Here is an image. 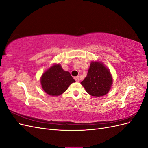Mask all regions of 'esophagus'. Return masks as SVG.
<instances>
[{"instance_id": "esophagus-1", "label": "esophagus", "mask_w": 148, "mask_h": 148, "mask_svg": "<svg viewBox=\"0 0 148 148\" xmlns=\"http://www.w3.org/2000/svg\"><path fill=\"white\" fill-rule=\"evenodd\" d=\"M75 81L77 82H79V77H75Z\"/></svg>"}]
</instances>
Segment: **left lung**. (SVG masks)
Masks as SVG:
<instances>
[{"label": "left lung", "instance_id": "8db88e82", "mask_svg": "<svg viewBox=\"0 0 148 148\" xmlns=\"http://www.w3.org/2000/svg\"><path fill=\"white\" fill-rule=\"evenodd\" d=\"M112 82L110 70L102 62L96 61L91 63L86 77L81 84L90 95L101 97L110 91Z\"/></svg>", "mask_w": 148, "mask_h": 148}]
</instances>
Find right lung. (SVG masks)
Wrapping results in <instances>:
<instances>
[{
  "mask_svg": "<svg viewBox=\"0 0 148 148\" xmlns=\"http://www.w3.org/2000/svg\"><path fill=\"white\" fill-rule=\"evenodd\" d=\"M40 82L44 91L49 95L56 96L63 94L75 80L60 64H54L44 71Z\"/></svg>",
  "mask_w": 148,
  "mask_h": 148,
  "instance_id": "obj_1",
  "label": "right lung"
}]
</instances>
